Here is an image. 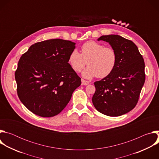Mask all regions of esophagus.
<instances>
[{"label":"esophagus","instance_id":"34e87169","mask_svg":"<svg viewBox=\"0 0 159 159\" xmlns=\"http://www.w3.org/2000/svg\"><path fill=\"white\" fill-rule=\"evenodd\" d=\"M89 84V82L87 81V80H85L84 79H82V85H88Z\"/></svg>","mask_w":159,"mask_h":159}]
</instances>
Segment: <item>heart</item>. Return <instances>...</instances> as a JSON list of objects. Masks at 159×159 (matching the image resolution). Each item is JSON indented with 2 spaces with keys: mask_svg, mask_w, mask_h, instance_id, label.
<instances>
[{
  "mask_svg": "<svg viewBox=\"0 0 159 159\" xmlns=\"http://www.w3.org/2000/svg\"><path fill=\"white\" fill-rule=\"evenodd\" d=\"M87 61L89 65L82 72L83 77L87 79L96 76L103 78L114 70L117 62V54L111 47H104L94 41H88L81 46L80 53L74 50L68 59V62L75 72H80Z\"/></svg>",
  "mask_w": 159,
  "mask_h": 159,
  "instance_id": "b5f03b06",
  "label": "heart"
}]
</instances>
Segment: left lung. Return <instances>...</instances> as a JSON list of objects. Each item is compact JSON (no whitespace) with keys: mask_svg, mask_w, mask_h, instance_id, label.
<instances>
[{"mask_svg":"<svg viewBox=\"0 0 159 159\" xmlns=\"http://www.w3.org/2000/svg\"><path fill=\"white\" fill-rule=\"evenodd\" d=\"M98 40L109 43L115 50L117 62L110 74L94 82L93 103L102 114L119 116L138 102L145 80L144 60L136 44L121 36L105 35Z\"/></svg>","mask_w":159,"mask_h":159,"instance_id":"left-lung-1","label":"left lung"}]
</instances>
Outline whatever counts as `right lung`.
Here are the masks:
<instances>
[{
  "mask_svg": "<svg viewBox=\"0 0 159 159\" xmlns=\"http://www.w3.org/2000/svg\"><path fill=\"white\" fill-rule=\"evenodd\" d=\"M75 43L61 39L36 43L20 58L15 72L20 101L34 114L57 115L70 101L81 79L68 59Z\"/></svg>",
  "mask_w": 159,
  "mask_h": 159,
  "instance_id": "obj_1",
  "label": "right lung"
}]
</instances>
